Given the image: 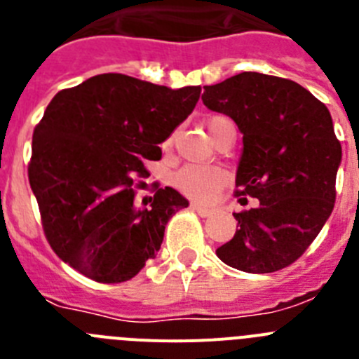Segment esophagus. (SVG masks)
<instances>
[{"instance_id":"obj_1","label":"esophagus","mask_w":359,"mask_h":359,"mask_svg":"<svg viewBox=\"0 0 359 359\" xmlns=\"http://www.w3.org/2000/svg\"><path fill=\"white\" fill-rule=\"evenodd\" d=\"M190 208H192V210H194V212H198V214L201 215V217H208V215L214 214V210H210V208L201 207V205H196V203H192V205H190Z\"/></svg>"}]
</instances>
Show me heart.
<instances>
[{
  "label": "heart",
  "mask_w": 359,
  "mask_h": 359,
  "mask_svg": "<svg viewBox=\"0 0 359 359\" xmlns=\"http://www.w3.org/2000/svg\"><path fill=\"white\" fill-rule=\"evenodd\" d=\"M208 133L215 142L219 140V136L223 135L231 123V120L224 115H214L205 122ZM174 144V135H169L165 138L161 147L165 151H169ZM228 177L226 172L219 167H212V165H185L177 170L174 176V185L182 190L187 198L194 199L199 203H210L214 201L215 196L224 189Z\"/></svg>",
  "instance_id": "heart-1"
}]
</instances>
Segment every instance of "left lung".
<instances>
[{"label": "left lung", "instance_id": "1", "mask_svg": "<svg viewBox=\"0 0 359 359\" xmlns=\"http://www.w3.org/2000/svg\"><path fill=\"white\" fill-rule=\"evenodd\" d=\"M203 104L230 116L243 133L236 177L239 230L217 257L246 273L293 264L334 208L341 145L325 104L290 79L243 72L205 86Z\"/></svg>", "mask_w": 359, "mask_h": 359}]
</instances>
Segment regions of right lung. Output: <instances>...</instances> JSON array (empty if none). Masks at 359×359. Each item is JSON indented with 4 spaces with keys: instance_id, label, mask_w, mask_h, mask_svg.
<instances>
[{
    "instance_id": "add662e5",
    "label": "right lung",
    "mask_w": 359,
    "mask_h": 359,
    "mask_svg": "<svg viewBox=\"0 0 359 359\" xmlns=\"http://www.w3.org/2000/svg\"><path fill=\"white\" fill-rule=\"evenodd\" d=\"M199 93L102 73L52 98L32 136L28 180L50 246L79 273L118 284L156 257L165 224L189 201L156 185L151 205L136 207L138 177Z\"/></svg>"
}]
</instances>
